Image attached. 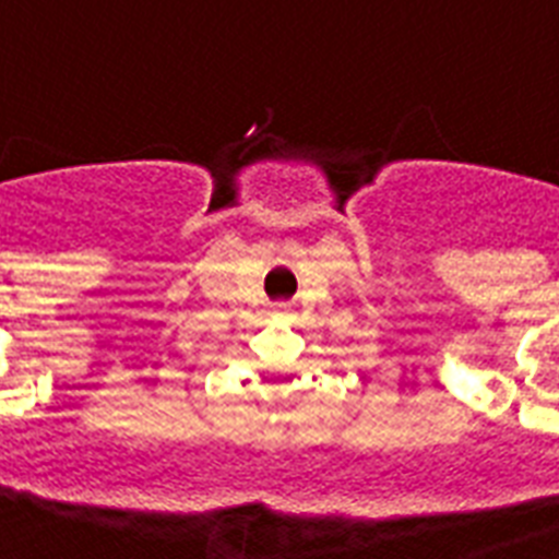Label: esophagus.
<instances>
[{
  "label": "esophagus",
  "mask_w": 559,
  "mask_h": 559,
  "mask_svg": "<svg viewBox=\"0 0 559 559\" xmlns=\"http://www.w3.org/2000/svg\"><path fill=\"white\" fill-rule=\"evenodd\" d=\"M278 317H289L287 305H278Z\"/></svg>",
  "instance_id": "1"
}]
</instances>
